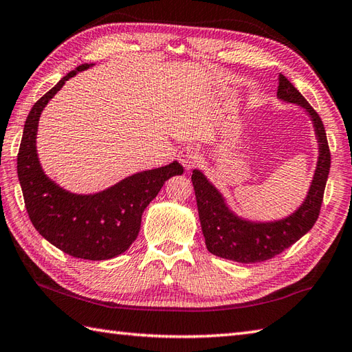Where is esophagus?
I'll list each match as a JSON object with an SVG mask.
<instances>
[{"instance_id":"esophagus-1","label":"esophagus","mask_w":352,"mask_h":352,"mask_svg":"<svg viewBox=\"0 0 352 352\" xmlns=\"http://www.w3.org/2000/svg\"><path fill=\"white\" fill-rule=\"evenodd\" d=\"M198 158H199V153L192 146H186L180 151V153H178V162L183 164V168L186 170H190L194 168L198 163Z\"/></svg>"}]
</instances>
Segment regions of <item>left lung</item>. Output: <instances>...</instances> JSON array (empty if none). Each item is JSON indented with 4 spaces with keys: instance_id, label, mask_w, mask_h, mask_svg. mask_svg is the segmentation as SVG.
Masks as SVG:
<instances>
[{
    "instance_id": "8db88e82",
    "label": "left lung",
    "mask_w": 352,
    "mask_h": 352,
    "mask_svg": "<svg viewBox=\"0 0 352 352\" xmlns=\"http://www.w3.org/2000/svg\"><path fill=\"white\" fill-rule=\"evenodd\" d=\"M278 99L287 103H296L309 116L319 143V157L313 182L304 201L292 215L276 221H250L238 217L227 206L224 197L213 186L201 170H192L199 223L206 239V247L219 258L236 261L243 264L263 263L282 253L307 232L311 230L318 221L323 192L331 166L327 133L319 114L314 111L284 74H279Z\"/></svg>"
}]
</instances>
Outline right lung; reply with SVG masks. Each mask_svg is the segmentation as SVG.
Listing matches in <instances>:
<instances>
[{"mask_svg": "<svg viewBox=\"0 0 352 352\" xmlns=\"http://www.w3.org/2000/svg\"><path fill=\"white\" fill-rule=\"evenodd\" d=\"M89 67L93 64H82L64 76L30 109L18 153V178L30 221L48 243L74 258L103 261L129 249L139 235L144 209L164 182L183 174V166L172 162L166 166L137 172L89 195L62 189L45 175L36 151L41 113L68 79Z\"/></svg>", "mask_w": 352, "mask_h": 352, "instance_id": "right-lung-1", "label": "right lung"}]
</instances>
